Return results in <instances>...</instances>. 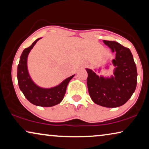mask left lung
Segmentation results:
<instances>
[{
  "instance_id": "left-lung-1",
  "label": "left lung",
  "mask_w": 149,
  "mask_h": 149,
  "mask_svg": "<svg viewBox=\"0 0 149 149\" xmlns=\"http://www.w3.org/2000/svg\"><path fill=\"white\" fill-rule=\"evenodd\" d=\"M103 42L112 53H116L112 61L115 67L114 75L99 76L93 70L86 68L88 92L92 101L97 105L106 108L119 107L134 92L137 83L136 66L129 49L116 41L104 40Z\"/></svg>"
}]
</instances>
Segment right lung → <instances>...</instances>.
Here are the masks:
<instances>
[{
	"label": "right lung",
	"mask_w": 149,
	"mask_h": 149,
	"mask_svg": "<svg viewBox=\"0 0 149 149\" xmlns=\"http://www.w3.org/2000/svg\"><path fill=\"white\" fill-rule=\"evenodd\" d=\"M41 39L35 40L31 45L25 49L22 53L17 68L18 84L20 90L31 103L42 107H51L63 100L69 82L75 75L64 79L59 85L49 88L40 87L33 81L28 71L27 58L31 50Z\"/></svg>",
	"instance_id": "1"
}]
</instances>
